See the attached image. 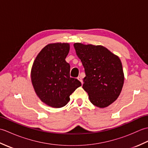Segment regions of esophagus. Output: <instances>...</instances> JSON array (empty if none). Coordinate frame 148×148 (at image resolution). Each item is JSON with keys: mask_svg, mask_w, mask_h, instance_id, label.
I'll list each match as a JSON object with an SVG mask.
<instances>
[{"mask_svg": "<svg viewBox=\"0 0 148 148\" xmlns=\"http://www.w3.org/2000/svg\"><path fill=\"white\" fill-rule=\"evenodd\" d=\"M77 79L79 80L80 82L83 84V80H82V78H81V76H78L77 77Z\"/></svg>", "mask_w": 148, "mask_h": 148, "instance_id": "34e87169", "label": "esophagus"}]
</instances>
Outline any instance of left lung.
Instances as JSON below:
<instances>
[{
    "label": "left lung",
    "instance_id": "1",
    "mask_svg": "<svg viewBox=\"0 0 148 148\" xmlns=\"http://www.w3.org/2000/svg\"><path fill=\"white\" fill-rule=\"evenodd\" d=\"M74 46L86 74L83 88L94 106L108 107L117 99L123 85L120 59L102 46L75 43Z\"/></svg>",
    "mask_w": 148,
    "mask_h": 148
}]
</instances>
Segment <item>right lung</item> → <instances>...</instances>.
<instances>
[{
    "mask_svg": "<svg viewBox=\"0 0 148 148\" xmlns=\"http://www.w3.org/2000/svg\"><path fill=\"white\" fill-rule=\"evenodd\" d=\"M70 46L68 43L46 46L37 56L31 72V79L37 96L53 108L65 106L70 95L81 83L70 77V65L65 61Z\"/></svg>",
    "mask_w": 148,
    "mask_h": 148,
    "instance_id": "add662e5",
    "label": "right lung"
}]
</instances>
